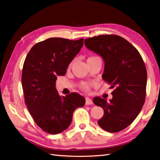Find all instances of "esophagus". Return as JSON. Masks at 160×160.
Returning <instances> with one entry per match:
<instances>
[{
  "instance_id": "obj_1",
  "label": "esophagus",
  "mask_w": 160,
  "mask_h": 160,
  "mask_svg": "<svg viewBox=\"0 0 160 160\" xmlns=\"http://www.w3.org/2000/svg\"><path fill=\"white\" fill-rule=\"evenodd\" d=\"M86 104L87 105H90L93 104V101L89 98H86Z\"/></svg>"
}]
</instances>
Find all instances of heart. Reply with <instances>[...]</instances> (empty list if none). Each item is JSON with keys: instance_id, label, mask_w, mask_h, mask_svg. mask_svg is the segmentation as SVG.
<instances>
[{"instance_id": "heart-1", "label": "heart", "mask_w": 160, "mask_h": 160, "mask_svg": "<svg viewBox=\"0 0 160 160\" xmlns=\"http://www.w3.org/2000/svg\"><path fill=\"white\" fill-rule=\"evenodd\" d=\"M90 58H93V57H90ZM72 64H73V62H71L69 64V69L71 67V66H72ZM82 87V89L83 90L86 91H88L90 90V85H89V84H82V87Z\"/></svg>"}]
</instances>
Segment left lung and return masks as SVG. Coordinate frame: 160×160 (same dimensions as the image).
I'll use <instances>...</instances> for the list:
<instances>
[{
	"label": "left lung",
	"instance_id": "1",
	"mask_svg": "<svg viewBox=\"0 0 160 160\" xmlns=\"http://www.w3.org/2000/svg\"><path fill=\"white\" fill-rule=\"evenodd\" d=\"M84 45L102 58L103 80L111 84V89L115 87L109 102L93 98V103L104 109L98 124L108 132L120 131L135 120L144 104L147 71L144 60L130 42L117 35L87 38Z\"/></svg>",
	"mask_w": 160,
	"mask_h": 160
}]
</instances>
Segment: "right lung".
Masks as SVG:
<instances>
[{
	"label": "right lung",
	"instance_id": "1",
	"mask_svg": "<svg viewBox=\"0 0 160 160\" xmlns=\"http://www.w3.org/2000/svg\"><path fill=\"white\" fill-rule=\"evenodd\" d=\"M83 41V38H48L33 45L24 62L22 86L25 102L36 124L49 134L67 129L74 111L85 104L80 94L73 92L60 96L56 87L57 76L65 75Z\"/></svg>",
	"mask_w": 160,
	"mask_h": 160
}]
</instances>
